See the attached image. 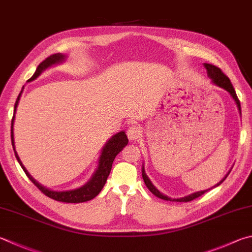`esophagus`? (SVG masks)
Segmentation results:
<instances>
[{"label": "esophagus", "instance_id": "1", "mask_svg": "<svg viewBox=\"0 0 252 252\" xmlns=\"http://www.w3.org/2000/svg\"><path fill=\"white\" fill-rule=\"evenodd\" d=\"M141 129L138 126H131L129 129L126 131V134H127V138H129L130 141H138L141 136Z\"/></svg>", "mask_w": 252, "mask_h": 252}]
</instances>
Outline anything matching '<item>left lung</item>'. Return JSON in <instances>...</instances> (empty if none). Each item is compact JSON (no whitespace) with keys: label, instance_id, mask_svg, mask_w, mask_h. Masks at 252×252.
Masks as SVG:
<instances>
[{"label":"left lung","instance_id":"obj_1","mask_svg":"<svg viewBox=\"0 0 252 252\" xmlns=\"http://www.w3.org/2000/svg\"><path fill=\"white\" fill-rule=\"evenodd\" d=\"M204 67L206 68V70H207V76L209 77L210 80H212L213 84L218 86V87H220V88H222V89H225V90L227 91V93L231 95V98L234 99V101H235L236 104H237L238 111H239V114L241 116L240 101H239V99H238V97H237L236 91H235V89H234V87H232L229 78H228V77H227L225 74H223V72H222L220 69H219L218 67H216V66L210 65V63H204ZM230 171H231V170H229V172H228V173L226 174V176L223 177L220 182L217 183V184L215 185L214 187H217V186L220 185L221 183L226 180V177H227L228 175H229ZM142 177H143V181H144V183H145V185H146V187H148V189H150L151 193L157 196V197H158V198L164 199V200H171V202H190V200L197 198V197H199V196H202L203 194H205L206 191H208V190H210L212 189H214V187H210V189H208L196 191V193H193V194H189V195H187V196H184V197H181V198H171V197H168V196L162 194L161 191H159V190L157 189V187H155V186L152 184V182H151L149 176L146 175V173H145L144 164H143V165H142Z\"/></svg>","mask_w":252,"mask_h":252}]
</instances>
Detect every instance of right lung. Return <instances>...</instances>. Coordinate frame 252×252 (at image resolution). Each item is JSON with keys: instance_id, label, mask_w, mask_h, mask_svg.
Here are the masks:
<instances>
[{"instance_id": "1", "label": "right lung", "mask_w": 252, "mask_h": 252, "mask_svg": "<svg viewBox=\"0 0 252 252\" xmlns=\"http://www.w3.org/2000/svg\"><path fill=\"white\" fill-rule=\"evenodd\" d=\"M67 59V55L62 54V53H57L54 54L52 56L47 57L44 62H42L38 65V67L36 68V71L34 72V75L31 77V78L27 80L29 82L35 80L37 77L42 75V72H44L47 68L52 67L54 65H58V63H65ZM23 90H24V86L21 90L20 94L16 99L15 106H14V114H13V119H12V123H11V140H12V145H13V150H14L15 157L17 158V162L20 163L21 167L23 168V171L25 172L27 177L34 183L35 186H37V189L39 190H42L43 193L48 196L49 198H53L55 200H58V202H63V203H84L87 202V200H90L94 198L97 196L101 189H103L104 184H106L107 178L109 176V174L111 172V167H112V163L116 158L117 155L121 152L123 148L129 143V140L126 138V134L125 131H120L119 133L112 135L110 139L108 140V142L101 150V154H100L99 159H98V166L95 168L94 173L93 174V176L90 177V180L86 183L85 185H82L78 189H70V190H53L50 189H47L44 185L39 184V183L35 180V178L31 175L29 171L26 170L25 166L23 165V163L21 161L20 157L15 150V142H14V121H15V113H16V109L18 106V101H20L21 95L23 94Z\"/></svg>"}]
</instances>
